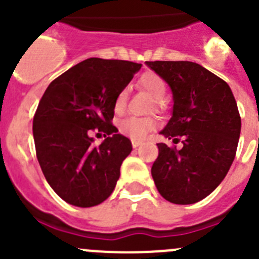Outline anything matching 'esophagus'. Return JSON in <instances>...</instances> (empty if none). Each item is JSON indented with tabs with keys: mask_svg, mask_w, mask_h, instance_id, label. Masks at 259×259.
I'll list each match as a JSON object with an SVG mask.
<instances>
[{
	"mask_svg": "<svg viewBox=\"0 0 259 259\" xmlns=\"http://www.w3.org/2000/svg\"><path fill=\"white\" fill-rule=\"evenodd\" d=\"M132 146L133 148H138L139 146H142V142L138 141V139H132Z\"/></svg>",
	"mask_w": 259,
	"mask_h": 259,
	"instance_id": "esophagus-1",
	"label": "esophagus"
}]
</instances>
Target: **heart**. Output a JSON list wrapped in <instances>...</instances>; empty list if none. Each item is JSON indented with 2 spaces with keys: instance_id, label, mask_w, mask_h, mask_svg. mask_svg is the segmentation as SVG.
Listing matches in <instances>:
<instances>
[{
  "instance_id": "1",
  "label": "heart",
  "mask_w": 259,
  "mask_h": 259,
  "mask_svg": "<svg viewBox=\"0 0 259 259\" xmlns=\"http://www.w3.org/2000/svg\"><path fill=\"white\" fill-rule=\"evenodd\" d=\"M138 83H139L142 88L146 89L153 97L156 102L165 98L167 87H166L165 80L157 74H154V72H146V74H143L139 78ZM126 100L127 89L124 88L118 92L115 98V103H113L115 112L120 113L124 111L125 106H126ZM154 127H156V120L149 117L142 118L130 116V117L122 118L121 121L118 122V132L126 135V137L133 138V139H143Z\"/></svg>"
}]
</instances>
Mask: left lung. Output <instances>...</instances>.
Returning <instances> with one entry per match:
<instances>
[{"instance_id":"left-lung-1","label":"left lung","mask_w":259,"mask_h":259,"mask_svg":"<svg viewBox=\"0 0 259 259\" xmlns=\"http://www.w3.org/2000/svg\"><path fill=\"white\" fill-rule=\"evenodd\" d=\"M172 92V115L159 134L183 148L158 143L152 166L157 190L175 204H193L211 194L235 158L241 120L226 81L190 61H146Z\"/></svg>"}]
</instances>
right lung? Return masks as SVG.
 Wrapping results in <instances>:
<instances>
[{"instance_id":"right-lung-1","label":"right lung","mask_w":259,"mask_h":259,"mask_svg":"<svg viewBox=\"0 0 259 259\" xmlns=\"http://www.w3.org/2000/svg\"><path fill=\"white\" fill-rule=\"evenodd\" d=\"M141 67L92 57L46 89L33 118L37 158L50 187L69 204L97 206L115 189L133 147L111 124L113 103ZM94 128L110 135L100 146L90 135Z\"/></svg>"}]
</instances>
